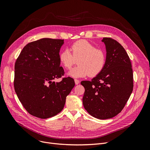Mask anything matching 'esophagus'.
<instances>
[{
	"instance_id": "esophagus-1",
	"label": "esophagus",
	"mask_w": 150,
	"mask_h": 150,
	"mask_svg": "<svg viewBox=\"0 0 150 150\" xmlns=\"http://www.w3.org/2000/svg\"><path fill=\"white\" fill-rule=\"evenodd\" d=\"M74 81H75V83L76 85H78V84L79 83V80L75 79H74Z\"/></svg>"
}]
</instances>
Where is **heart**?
I'll return each instance as SVG.
<instances>
[{
	"instance_id": "obj_1",
	"label": "heart",
	"mask_w": 150,
	"mask_h": 150,
	"mask_svg": "<svg viewBox=\"0 0 150 150\" xmlns=\"http://www.w3.org/2000/svg\"><path fill=\"white\" fill-rule=\"evenodd\" d=\"M68 49L63 50L59 54V61L65 69H69L78 60V66L71 69L68 75L73 78L94 76L103 69L106 60L104 51L85 40L76 41Z\"/></svg>"
}]
</instances>
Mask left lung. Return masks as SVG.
I'll return each mask as SVG.
<instances>
[{
	"mask_svg": "<svg viewBox=\"0 0 150 150\" xmlns=\"http://www.w3.org/2000/svg\"><path fill=\"white\" fill-rule=\"evenodd\" d=\"M106 60L101 71L91 81H82L85 109L99 119L115 117L123 109L133 91V71L129 56L114 39L104 37Z\"/></svg>",
	"mask_w": 150,
	"mask_h": 150,
	"instance_id": "obj_1",
	"label": "left lung"
}]
</instances>
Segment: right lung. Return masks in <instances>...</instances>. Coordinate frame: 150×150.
I'll return each instance as SVG.
<instances>
[{
  "label": "right lung",
  "instance_id": "1",
  "mask_svg": "<svg viewBox=\"0 0 150 150\" xmlns=\"http://www.w3.org/2000/svg\"><path fill=\"white\" fill-rule=\"evenodd\" d=\"M64 40L44 38L27 44L15 64L14 88L25 110L31 115L47 119L60 113L75 86L71 77L59 82L64 70L59 52Z\"/></svg>",
  "mask_w": 150,
  "mask_h": 150
}]
</instances>
